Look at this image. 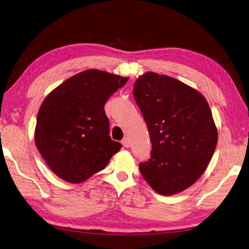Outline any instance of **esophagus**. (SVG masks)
Segmentation results:
<instances>
[{"instance_id":"esophagus-1","label":"esophagus","mask_w":249,"mask_h":249,"mask_svg":"<svg viewBox=\"0 0 249 249\" xmlns=\"http://www.w3.org/2000/svg\"><path fill=\"white\" fill-rule=\"evenodd\" d=\"M122 144H123L124 147H125V148H128L129 145H131V143H129V141H128L127 138H124V139L122 141Z\"/></svg>"}]
</instances>
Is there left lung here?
<instances>
[{
	"instance_id": "obj_1",
	"label": "left lung",
	"mask_w": 249,
	"mask_h": 249,
	"mask_svg": "<svg viewBox=\"0 0 249 249\" xmlns=\"http://www.w3.org/2000/svg\"><path fill=\"white\" fill-rule=\"evenodd\" d=\"M134 97L152 143L151 158L140 163L141 173L157 194H179L203 175L217 146L209 103L193 87L154 72L139 76Z\"/></svg>"
}]
</instances>
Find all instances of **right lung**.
Returning a JSON list of instances; mask_svg holds the SVG:
<instances>
[{
    "instance_id": "add662e5",
    "label": "right lung",
    "mask_w": 249,
    "mask_h": 249,
    "mask_svg": "<svg viewBox=\"0 0 249 249\" xmlns=\"http://www.w3.org/2000/svg\"><path fill=\"white\" fill-rule=\"evenodd\" d=\"M127 80L89 69L69 78L44 98L35 126V146L63 180L84 182L121 150V143L109 137L104 104Z\"/></svg>"
}]
</instances>
